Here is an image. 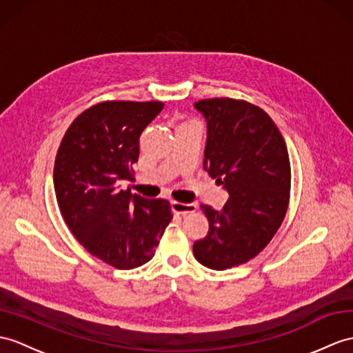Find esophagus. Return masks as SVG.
<instances>
[{"label": "esophagus", "mask_w": 353, "mask_h": 353, "mask_svg": "<svg viewBox=\"0 0 353 353\" xmlns=\"http://www.w3.org/2000/svg\"><path fill=\"white\" fill-rule=\"evenodd\" d=\"M171 208H173L174 214L186 215V214H192V212L196 210V204H194V203H179V201H173V203H171Z\"/></svg>", "instance_id": "1"}]
</instances>
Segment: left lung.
Here are the masks:
<instances>
[{"label":"left lung","mask_w":353,"mask_h":353,"mask_svg":"<svg viewBox=\"0 0 353 353\" xmlns=\"http://www.w3.org/2000/svg\"><path fill=\"white\" fill-rule=\"evenodd\" d=\"M194 106L208 121L204 170L230 195L221 210L201 204L209 232L194 242V256L224 270L256 257L280 228L290 199L288 145L268 112L247 101L214 97Z\"/></svg>","instance_id":"8db88e82"}]
</instances>
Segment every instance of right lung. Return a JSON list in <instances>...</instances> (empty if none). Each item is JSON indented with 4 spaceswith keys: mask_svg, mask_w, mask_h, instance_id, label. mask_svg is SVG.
Returning <instances> with one entry per match:
<instances>
[{
    "mask_svg": "<svg viewBox=\"0 0 353 353\" xmlns=\"http://www.w3.org/2000/svg\"><path fill=\"white\" fill-rule=\"evenodd\" d=\"M163 103L105 101L72 121L54 165L57 203L83 247L117 269L147 263L173 219L167 200H149L121 180H134L139 135Z\"/></svg>",
    "mask_w": 353,
    "mask_h": 353,
    "instance_id": "obj_1",
    "label": "right lung"
}]
</instances>
